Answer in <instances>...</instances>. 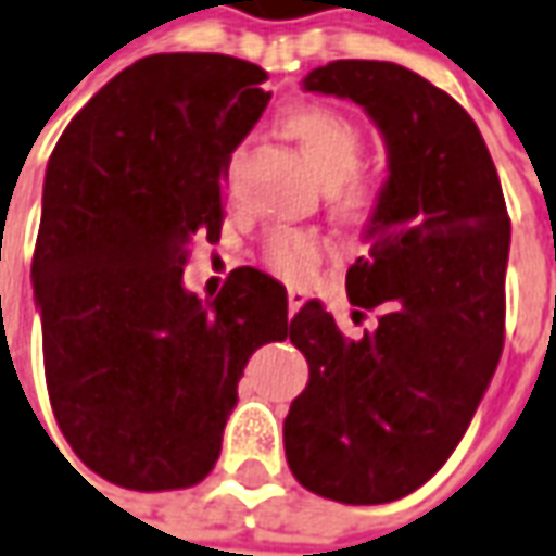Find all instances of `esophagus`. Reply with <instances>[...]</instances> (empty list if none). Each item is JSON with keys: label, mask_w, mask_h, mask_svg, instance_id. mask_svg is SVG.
Instances as JSON below:
<instances>
[{"label": "esophagus", "mask_w": 556, "mask_h": 556, "mask_svg": "<svg viewBox=\"0 0 556 556\" xmlns=\"http://www.w3.org/2000/svg\"><path fill=\"white\" fill-rule=\"evenodd\" d=\"M304 301H307V294L301 292V289H289V313H292V316L304 307Z\"/></svg>", "instance_id": "1"}]
</instances>
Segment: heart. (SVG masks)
Segmentation results:
<instances>
[{
	"label": "heart",
	"instance_id": "heart-1",
	"mask_svg": "<svg viewBox=\"0 0 556 556\" xmlns=\"http://www.w3.org/2000/svg\"><path fill=\"white\" fill-rule=\"evenodd\" d=\"M282 130L298 142L319 182L331 188V206L346 222H365L380 200V185L358 169L362 130L350 115L331 105H298L282 115ZM233 167V161L228 169ZM323 237L298 228H274L262 243V264L279 279L301 282L326 262Z\"/></svg>",
	"mask_w": 556,
	"mask_h": 556
}]
</instances>
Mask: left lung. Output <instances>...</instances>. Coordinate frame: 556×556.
<instances>
[{
  "label": "left lung",
  "instance_id": "left-lung-1",
  "mask_svg": "<svg viewBox=\"0 0 556 556\" xmlns=\"http://www.w3.org/2000/svg\"><path fill=\"white\" fill-rule=\"evenodd\" d=\"M304 90L353 100L387 142L389 176L346 270L350 304L377 326L343 338L319 301L289 341L307 389L282 426L301 484L343 505L402 500L447 463L500 365L511 222L478 124L422 75L334 60Z\"/></svg>",
  "mask_w": 556,
  "mask_h": 556
}]
</instances>
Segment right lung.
<instances>
[{
  "label": "right lung",
  "instance_id": "add662e5",
  "mask_svg": "<svg viewBox=\"0 0 556 556\" xmlns=\"http://www.w3.org/2000/svg\"><path fill=\"white\" fill-rule=\"evenodd\" d=\"M267 72L225 54H154L63 130L33 255L51 407L75 456L127 490L213 471L249 356L289 334L286 286L230 270L185 289L191 240L222 233L233 149L267 109Z\"/></svg>",
  "mask_w": 556,
  "mask_h": 556
}]
</instances>
